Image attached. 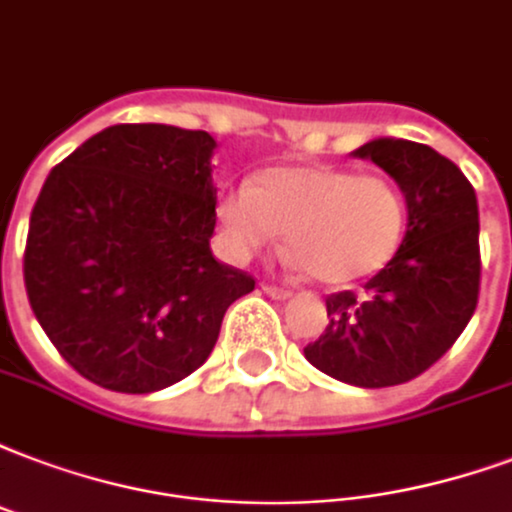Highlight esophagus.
Here are the masks:
<instances>
[{
  "label": "esophagus",
  "instance_id": "obj_1",
  "mask_svg": "<svg viewBox=\"0 0 512 512\" xmlns=\"http://www.w3.org/2000/svg\"><path fill=\"white\" fill-rule=\"evenodd\" d=\"M261 291H264V294H270L272 299H288V297H291V291H288V288L270 286V283H264V286H261Z\"/></svg>",
  "mask_w": 512,
  "mask_h": 512
}]
</instances>
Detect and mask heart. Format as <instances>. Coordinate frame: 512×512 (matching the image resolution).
Masks as SVG:
<instances>
[{
    "mask_svg": "<svg viewBox=\"0 0 512 512\" xmlns=\"http://www.w3.org/2000/svg\"><path fill=\"white\" fill-rule=\"evenodd\" d=\"M226 253L256 256L288 232L297 261L318 283L348 286L380 272L405 240L407 202L394 180L324 164L264 169L218 202Z\"/></svg>",
    "mask_w": 512,
    "mask_h": 512,
    "instance_id": "b5f03b06",
    "label": "heart"
}]
</instances>
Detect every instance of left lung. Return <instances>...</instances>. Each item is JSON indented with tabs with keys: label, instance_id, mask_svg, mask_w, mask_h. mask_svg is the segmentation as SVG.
<instances>
[{
	"label": "left lung",
	"instance_id": "obj_1",
	"mask_svg": "<svg viewBox=\"0 0 512 512\" xmlns=\"http://www.w3.org/2000/svg\"><path fill=\"white\" fill-rule=\"evenodd\" d=\"M397 180L407 232L361 294L326 297L329 326L305 348L326 375L361 388L399 386L440 359L470 324L480 291L478 199L451 159L380 137L353 151Z\"/></svg>",
	"mask_w": 512,
	"mask_h": 512
}]
</instances>
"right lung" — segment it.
I'll return each mask as SVG.
<instances>
[{"instance_id": "right-lung-1", "label": "right lung", "mask_w": 512, "mask_h": 512, "mask_svg": "<svg viewBox=\"0 0 512 512\" xmlns=\"http://www.w3.org/2000/svg\"><path fill=\"white\" fill-rule=\"evenodd\" d=\"M215 140L167 124L107 126L51 169L23 280L56 351L91 383L151 394L213 351L256 280L210 251Z\"/></svg>"}]
</instances>
